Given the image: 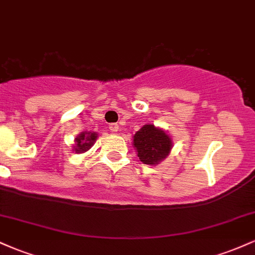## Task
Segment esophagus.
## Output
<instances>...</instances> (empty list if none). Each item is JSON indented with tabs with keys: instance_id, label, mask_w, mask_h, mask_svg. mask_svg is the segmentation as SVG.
I'll use <instances>...</instances> for the list:
<instances>
[{
	"instance_id": "obj_1",
	"label": "esophagus",
	"mask_w": 255,
	"mask_h": 255,
	"mask_svg": "<svg viewBox=\"0 0 255 255\" xmlns=\"http://www.w3.org/2000/svg\"><path fill=\"white\" fill-rule=\"evenodd\" d=\"M109 129L115 133V131L119 130V125L118 124H110L109 125Z\"/></svg>"
}]
</instances>
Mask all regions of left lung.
I'll return each instance as SVG.
<instances>
[{"label":"left lung","mask_w":255,"mask_h":255,"mask_svg":"<svg viewBox=\"0 0 255 255\" xmlns=\"http://www.w3.org/2000/svg\"><path fill=\"white\" fill-rule=\"evenodd\" d=\"M137 157L145 164H158L171 150V139L164 130L153 125H145L137 130L133 139Z\"/></svg>","instance_id":"1"}]
</instances>
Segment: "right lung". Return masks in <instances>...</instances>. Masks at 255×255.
I'll use <instances>...</instances> for the list:
<instances>
[{"label":"right lung","instance_id":"right-lung-1","mask_svg":"<svg viewBox=\"0 0 255 255\" xmlns=\"http://www.w3.org/2000/svg\"><path fill=\"white\" fill-rule=\"evenodd\" d=\"M97 134L96 133H81L77 139V147H75V152L81 153V152H86L90 150L91 146L95 144Z\"/></svg>","mask_w":255,"mask_h":255}]
</instances>
